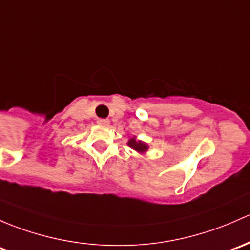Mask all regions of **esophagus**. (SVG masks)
<instances>
[{
	"instance_id": "esophagus-1",
	"label": "esophagus",
	"mask_w": 250,
	"mask_h": 250,
	"mask_svg": "<svg viewBox=\"0 0 250 250\" xmlns=\"http://www.w3.org/2000/svg\"><path fill=\"white\" fill-rule=\"evenodd\" d=\"M97 123L101 125H109L110 121L106 120V118H98V120H97Z\"/></svg>"
}]
</instances>
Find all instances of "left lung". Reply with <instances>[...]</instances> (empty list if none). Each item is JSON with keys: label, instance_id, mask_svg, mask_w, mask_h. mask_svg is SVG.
Instances as JSON below:
<instances>
[{"label": "left lung", "instance_id": "8db88e82", "mask_svg": "<svg viewBox=\"0 0 250 250\" xmlns=\"http://www.w3.org/2000/svg\"><path fill=\"white\" fill-rule=\"evenodd\" d=\"M128 145L132 147V148L136 149L138 152H145L147 149L146 144L141 143V141H136L135 139H130V140L128 141Z\"/></svg>", "mask_w": 250, "mask_h": 250}]
</instances>
